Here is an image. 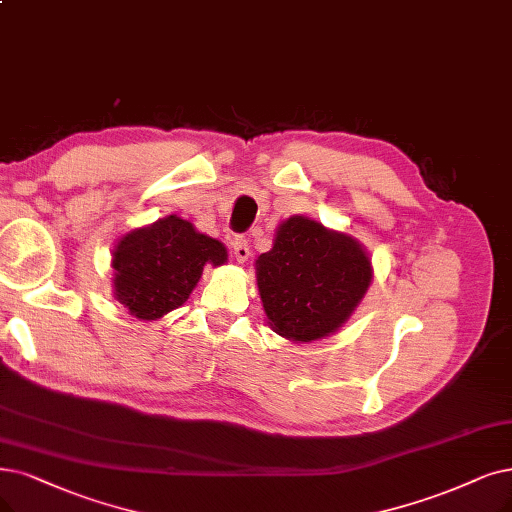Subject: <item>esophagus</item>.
<instances>
[{"label":"esophagus","mask_w":512,"mask_h":512,"mask_svg":"<svg viewBox=\"0 0 512 512\" xmlns=\"http://www.w3.org/2000/svg\"><path fill=\"white\" fill-rule=\"evenodd\" d=\"M231 245H233V254H235L237 262H245L250 258V245H248V239H245L243 235H235Z\"/></svg>","instance_id":"34e87169"}]
</instances>
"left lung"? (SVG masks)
<instances>
[{"mask_svg": "<svg viewBox=\"0 0 512 512\" xmlns=\"http://www.w3.org/2000/svg\"><path fill=\"white\" fill-rule=\"evenodd\" d=\"M258 292L273 330L292 342L334 334L372 283V260L346 233L306 216L283 220L256 260Z\"/></svg>", "mask_w": 512, "mask_h": 512, "instance_id": "left-lung-1", "label": "left lung"}]
</instances>
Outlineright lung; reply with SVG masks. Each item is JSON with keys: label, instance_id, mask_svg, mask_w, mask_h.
Listing matches in <instances>:
<instances>
[{"label": "right lung", "instance_id": "1", "mask_svg": "<svg viewBox=\"0 0 512 512\" xmlns=\"http://www.w3.org/2000/svg\"><path fill=\"white\" fill-rule=\"evenodd\" d=\"M227 248L178 216L130 231L113 250V294L128 313L155 321L185 304L206 264L227 262Z\"/></svg>", "mask_w": 512, "mask_h": 512}]
</instances>
